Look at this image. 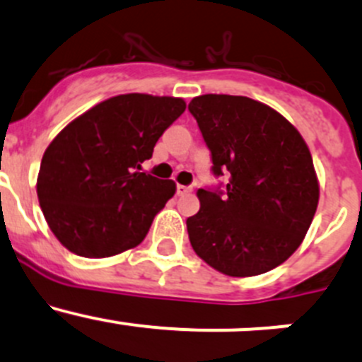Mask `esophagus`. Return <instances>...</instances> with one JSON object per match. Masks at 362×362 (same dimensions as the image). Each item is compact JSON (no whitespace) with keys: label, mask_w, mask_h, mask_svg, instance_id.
I'll return each instance as SVG.
<instances>
[{"label":"esophagus","mask_w":362,"mask_h":362,"mask_svg":"<svg viewBox=\"0 0 362 362\" xmlns=\"http://www.w3.org/2000/svg\"><path fill=\"white\" fill-rule=\"evenodd\" d=\"M191 191L192 189L187 187V185H180V184L177 185V196H185V194H189Z\"/></svg>","instance_id":"esophagus-1"}]
</instances>
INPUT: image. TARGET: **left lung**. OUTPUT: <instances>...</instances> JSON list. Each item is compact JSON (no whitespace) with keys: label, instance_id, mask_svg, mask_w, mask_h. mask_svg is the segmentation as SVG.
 I'll list each match as a JSON object with an SVG mask.
<instances>
[{"label":"left lung","instance_id":"left-lung-1","mask_svg":"<svg viewBox=\"0 0 362 362\" xmlns=\"http://www.w3.org/2000/svg\"><path fill=\"white\" fill-rule=\"evenodd\" d=\"M211 171H229L226 194L199 189L187 218L196 254L229 276L282 264L301 245L319 204V180L299 131L272 107L245 96L203 94L189 103Z\"/></svg>","mask_w":362,"mask_h":362}]
</instances>
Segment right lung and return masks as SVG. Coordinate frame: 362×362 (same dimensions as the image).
<instances>
[{"label":"right lung","mask_w":362,"mask_h":362,"mask_svg":"<svg viewBox=\"0 0 362 362\" xmlns=\"http://www.w3.org/2000/svg\"><path fill=\"white\" fill-rule=\"evenodd\" d=\"M184 110L182 98L120 94L76 117L50 141L36 192L61 245L101 259L144 242L177 185L140 171L141 163Z\"/></svg>","instance_id":"obj_1"}]
</instances>
